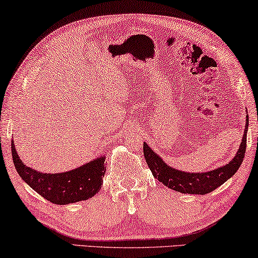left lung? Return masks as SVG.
<instances>
[{
  "label": "left lung",
  "instance_id": "left-lung-1",
  "mask_svg": "<svg viewBox=\"0 0 258 258\" xmlns=\"http://www.w3.org/2000/svg\"><path fill=\"white\" fill-rule=\"evenodd\" d=\"M249 118L246 116V124L244 128L241 146L236 153L235 157L229 162V164L221 167L215 170L208 172H184L176 170L169 167L162 161L160 156H157L153 150L148 147L147 143H143V153L148 167L150 168L154 177L167 185L168 188L183 194H196V195H206L211 192L218 186L227 182L229 178L235 175L238 170L239 165L242 164L243 158L246 149V133H248Z\"/></svg>",
  "mask_w": 258,
  "mask_h": 258
}]
</instances>
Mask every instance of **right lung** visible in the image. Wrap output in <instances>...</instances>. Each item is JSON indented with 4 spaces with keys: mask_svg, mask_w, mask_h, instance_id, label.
<instances>
[{
    "mask_svg": "<svg viewBox=\"0 0 258 258\" xmlns=\"http://www.w3.org/2000/svg\"><path fill=\"white\" fill-rule=\"evenodd\" d=\"M14 165L21 178L54 204H68L89 200L100 191L105 172L104 157L59 174H44L22 163L12 143Z\"/></svg>",
    "mask_w": 258,
    "mask_h": 258,
    "instance_id": "1",
    "label": "right lung"
}]
</instances>
